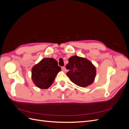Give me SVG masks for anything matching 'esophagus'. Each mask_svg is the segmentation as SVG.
I'll return each mask as SVG.
<instances>
[{
    "label": "esophagus",
    "mask_w": 129,
    "mask_h": 129,
    "mask_svg": "<svg viewBox=\"0 0 129 129\" xmlns=\"http://www.w3.org/2000/svg\"><path fill=\"white\" fill-rule=\"evenodd\" d=\"M61 68H62V71H63V72H65L66 71V68L64 67H62Z\"/></svg>",
    "instance_id": "esophagus-1"
}]
</instances>
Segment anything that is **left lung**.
<instances>
[{
    "label": "left lung",
    "instance_id": "1",
    "mask_svg": "<svg viewBox=\"0 0 129 129\" xmlns=\"http://www.w3.org/2000/svg\"><path fill=\"white\" fill-rule=\"evenodd\" d=\"M66 68L69 70L66 74L72 82L81 87L91 84L96 77V68L89 60L77 56L69 58Z\"/></svg>",
    "mask_w": 129,
    "mask_h": 129
}]
</instances>
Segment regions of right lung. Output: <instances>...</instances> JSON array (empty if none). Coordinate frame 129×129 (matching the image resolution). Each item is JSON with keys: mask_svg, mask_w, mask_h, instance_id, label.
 Instances as JSON below:
<instances>
[{"mask_svg": "<svg viewBox=\"0 0 129 129\" xmlns=\"http://www.w3.org/2000/svg\"><path fill=\"white\" fill-rule=\"evenodd\" d=\"M61 67L53 58H45L32 69V79L37 87L47 89L52 84Z\"/></svg>", "mask_w": 129, "mask_h": 129, "instance_id": "right-lung-1", "label": "right lung"}]
</instances>
